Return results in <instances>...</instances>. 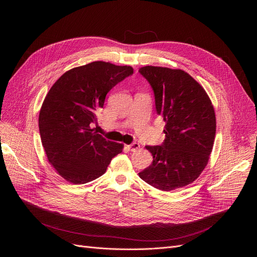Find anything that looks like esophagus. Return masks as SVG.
Listing matches in <instances>:
<instances>
[{"mask_svg":"<svg viewBox=\"0 0 257 257\" xmlns=\"http://www.w3.org/2000/svg\"><path fill=\"white\" fill-rule=\"evenodd\" d=\"M127 149H128L129 151H131V152H136L138 149H140V144L137 143V142H134V143H132V144L127 145Z\"/></svg>","mask_w":257,"mask_h":257,"instance_id":"1","label":"esophagus"}]
</instances>
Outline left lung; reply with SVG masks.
<instances>
[{"instance_id": "left-lung-1", "label": "left lung", "mask_w": 257, "mask_h": 257, "mask_svg": "<svg viewBox=\"0 0 257 257\" xmlns=\"http://www.w3.org/2000/svg\"><path fill=\"white\" fill-rule=\"evenodd\" d=\"M139 72L154 89L166 139L162 145L145 146L154 161L138 175L163 191L187 186L202 173L212 151L216 122L211 100L181 69L144 66Z\"/></svg>"}]
</instances>
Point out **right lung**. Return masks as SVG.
<instances>
[{"instance_id":"1","label":"right lung","mask_w":257,"mask_h":257,"mask_svg":"<svg viewBox=\"0 0 257 257\" xmlns=\"http://www.w3.org/2000/svg\"><path fill=\"white\" fill-rule=\"evenodd\" d=\"M133 73L131 66L96 61L65 72L42 104L39 127L49 163L66 181L85 184L103 175L124 145L97 134L91 124L106 93Z\"/></svg>"}]
</instances>
